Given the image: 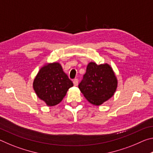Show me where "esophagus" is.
<instances>
[{
	"mask_svg": "<svg viewBox=\"0 0 153 153\" xmlns=\"http://www.w3.org/2000/svg\"><path fill=\"white\" fill-rule=\"evenodd\" d=\"M73 82H74V84L75 86H77V85H78V79H74Z\"/></svg>",
	"mask_w": 153,
	"mask_h": 153,
	"instance_id": "obj_1",
	"label": "esophagus"
}]
</instances>
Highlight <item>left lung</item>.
I'll list each match as a JSON object with an SVG mask.
<instances>
[{"label": "left lung", "instance_id": "obj_1", "mask_svg": "<svg viewBox=\"0 0 153 153\" xmlns=\"http://www.w3.org/2000/svg\"><path fill=\"white\" fill-rule=\"evenodd\" d=\"M117 85V78L109 64L90 62L78 87L88 101L99 106L113 97Z\"/></svg>", "mask_w": 153, "mask_h": 153}]
</instances>
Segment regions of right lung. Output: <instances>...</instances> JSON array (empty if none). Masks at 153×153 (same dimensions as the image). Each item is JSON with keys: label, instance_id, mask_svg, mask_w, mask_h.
Instances as JSON below:
<instances>
[{"label": "right lung", "instance_id": "add662e5", "mask_svg": "<svg viewBox=\"0 0 153 153\" xmlns=\"http://www.w3.org/2000/svg\"><path fill=\"white\" fill-rule=\"evenodd\" d=\"M73 86L58 62L45 63L33 81V88L37 97L49 107L61 102L67 90Z\"/></svg>", "mask_w": 153, "mask_h": 153}]
</instances>
